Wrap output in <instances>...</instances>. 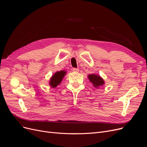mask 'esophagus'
<instances>
[{"instance_id":"esophagus-1","label":"esophagus","mask_w":147,"mask_h":147,"mask_svg":"<svg viewBox=\"0 0 147 147\" xmlns=\"http://www.w3.org/2000/svg\"><path fill=\"white\" fill-rule=\"evenodd\" d=\"M72 71L74 72H78L79 71V69H77V68H73L72 69Z\"/></svg>"}]
</instances>
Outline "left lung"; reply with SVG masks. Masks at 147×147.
Listing matches in <instances>:
<instances>
[{"instance_id":"8db88e82","label":"left lung","mask_w":147,"mask_h":147,"mask_svg":"<svg viewBox=\"0 0 147 147\" xmlns=\"http://www.w3.org/2000/svg\"><path fill=\"white\" fill-rule=\"evenodd\" d=\"M88 78L90 81L92 83V85L96 88H99L105 84L104 79L102 78L100 75L97 74H90L88 75Z\"/></svg>"}]
</instances>
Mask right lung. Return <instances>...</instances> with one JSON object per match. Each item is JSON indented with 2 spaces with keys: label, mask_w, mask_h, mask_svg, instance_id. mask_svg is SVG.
I'll use <instances>...</instances> for the list:
<instances>
[{
  "label": "right lung",
  "mask_w": 147,
  "mask_h": 147,
  "mask_svg": "<svg viewBox=\"0 0 147 147\" xmlns=\"http://www.w3.org/2000/svg\"><path fill=\"white\" fill-rule=\"evenodd\" d=\"M66 74L67 72L65 70H61L53 74L50 79L49 85L51 88H56L57 85H59Z\"/></svg>",
  "instance_id": "right-lung-1"
}]
</instances>
